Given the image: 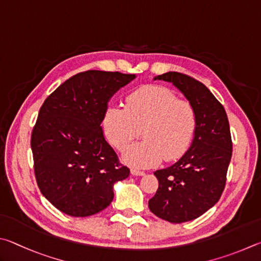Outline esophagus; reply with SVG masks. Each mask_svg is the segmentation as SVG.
I'll return each mask as SVG.
<instances>
[{
  "label": "esophagus",
  "mask_w": 261,
  "mask_h": 261,
  "mask_svg": "<svg viewBox=\"0 0 261 261\" xmlns=\"http://www.w3.org/2000/svg\"><path fill=\"white\" fill-rule=\"evenodd\" d=\"M130 173L133 175H139V176H142V175H144L145 173L143 172V171H141V170H139V168H135V167H133L130 170Z\"/></svg>",
  "instance_id": "34e87169"
}]
</instances>
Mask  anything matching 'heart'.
I'll return each instance as SVG.
<instances>
[{
  "mask_svg": "<svg viewBox=\"0 0 261 261\" xmlns=\"http://www.w3.org/2000/svg\"><path fill=\"white\" fill-rule=\"evenodd\" d=\"M197 117L190 102L179 99L170 88L147 86L128 95L126 107H110L103 128L114 148L122 151L142 135V142L123 154L133 166L149 167L184 156L193 142Z\"/></svg>",
  "mask_w": 261,
  "mask_h": 261,
  "instance_id": "heart-1",
  "label": "heart"
}]
</instances>
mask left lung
Instances as JSON below:
<instances>
[{
    "label": "left lung",
    "instance_id": "obj_1",
    "mask_svg": "<svg viewBox=\"0 0 261 261\" xmlns=\"http://www.w3.org/2000/svg\"><path fill=\"white\" fill-rule=\"evenodd\" d=\"M172 82L193 105L197 126L194 141L174 165L154 172L159 187L149 208L163 220H194L214 206L226 186L232 142L222 104L206 86L184 73L167 72L154 80Z\"/></svg>",
    "mask_w": 261,
    "mask_h": 261
}]
</instances>
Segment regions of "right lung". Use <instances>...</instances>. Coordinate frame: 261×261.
<instances>
[{"instance_id": "obj_1", "label": "right lung", "mask_w": 261, "mask_h": 261, "mask_svg": "<svg viewBox=\"0 0 261 261\" xmlns=\"http://www.w3.org/2000/svg\"><path fill=\"white\" fill-rule=\"evenodd\" d=\"M135 74L85 71L71 76L41 107L32 132L35 179L55 207L71 217L103 211L113 199V185L129 168L104 139L109 99Z\"/></svg>"}]
</instances>
